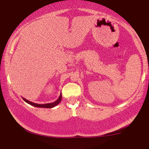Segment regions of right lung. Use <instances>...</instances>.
<instances>
[{"label":"right lung","mask_w":149,"mask_h":149,"mask_svg":"<svg viewBox=\"0 0 149 149\" xmlns=\"http://www.w3.org/2000/svg\"><path fill=\"white\" fill-rule=\"evenodd\" d=\"M23 100L25 101L26 103L29 104L31 106H33V107H38V108H47V109H51V108H53L54 107H56V106L58 105L59 103H60L61 100V94H60V95H59V98L57 99V100L55 101V102H52V103H49V104H36V103H33V102H30V101L26 100L25 98H23Z\"/></svg>","instance_id":"obj_1"}]
</instances>
